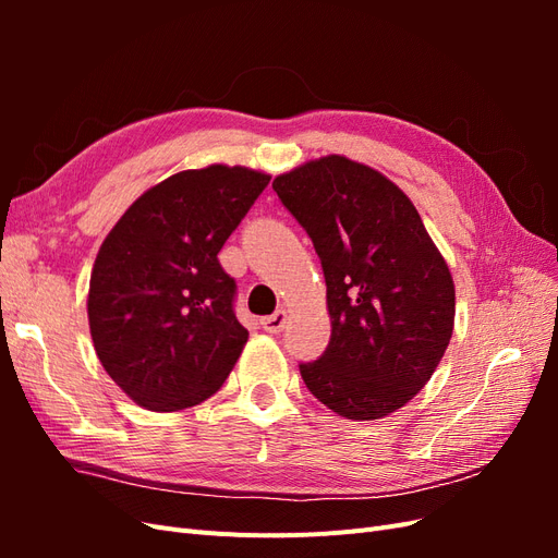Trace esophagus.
<instances>
[{"label":"esophagus","mask_w":558,"mask_h":558,"mask_svg":"<svg viewBox=\"0 0 558 558\" xmlns=\"http://www.w3.org/2000/svg\"><path fill=\"white\" fill-rule=\"evenodd\" d=\"M260 326L267 330V332H281L283 330V326H286V310H279V312H275V314H269V316H263L260 318Z\"/></svg>","instance_id":"esophagus-1"}]
</instances>
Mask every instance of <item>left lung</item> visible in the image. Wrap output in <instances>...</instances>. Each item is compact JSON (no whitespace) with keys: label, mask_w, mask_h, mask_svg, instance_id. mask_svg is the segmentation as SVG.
<instances>
[{"label":"left lung","mask_w":558,"mask_h":558,"mask_svg":"<svg viewBox=\"0 0 558 558\" xmlns=\"http://www.w3.org/2000/svg\"><path fill=\"white\" fill-rule=\"evenodd\" d=\"M307 230L326 277L330 342L302 363L310 391L353 421L408 404L440 365L456 291L442 253L393 181L344 156L310 160L272 181Z\"/></svg>","instance_id":"obj_1"}]
</instances>
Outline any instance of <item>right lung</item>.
<instances>
[{
	"label": "right lung",
	"mask_w": 558,
	"mask_h": 558,
	"mask_svg": "<svg viewBox=\"0 0 558 558\" xmlns=\"http://www.w3.org/2000/svg\"><path fill=\"white\" fill-rule=\"evenodd\" d=\"M269 174L209 165L167 177L99 246L88 324L107 375L140 408L177 412L223 386L248 340L218 263Z\"/></svg>",
	"instance_id": "1"
}]
</instances>
